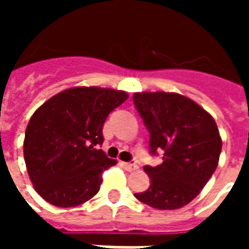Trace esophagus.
<instances>
[{"label": "esophagus", "mask_w": 249, "mask_h": 249, "mask_svg": "<svg viewBox=\"0 0 249 249\" xmlns=\"http://www.w3.org/2000/svg\"><path fill=\"white\" fill-rule=\"evenodd\" d=\"M121 165L128 171V172H133V171H136L137 169V164H135V162H121Z\"/></svg>", "instance_id": "34e87169"}]
</instances>
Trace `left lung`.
<instances>
[{
    "instance_id": "left-lung-1",
    "label": "left lung",
    "mask_w": 249,
    "mask_h": 249,
    "mask_svg": "<svg viewBox=\"0 0 249 249\" xmlns=\"http://www.w3.org/2000/svg\"><path fill=\"white\" fill-rule=\"evenodd\" d=\"M149 132V152L162 151V162L145 165L151 185L135 193L156 209L181 208L197 196L217 168L221 137L213 117L191 98L167 92L133 94Z\"/></svg>"
}]
</instances>
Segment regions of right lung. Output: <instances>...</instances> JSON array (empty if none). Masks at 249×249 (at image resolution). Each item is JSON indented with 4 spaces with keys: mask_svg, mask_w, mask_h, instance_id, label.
I'll use <instances>...</instances> for the list:
<instances>
[{
    "mask_svg": "<svg viewBox=\"0 0 249 249\" xmlns=\"http://www.w3.org/2000/svg\"><path fill=\"white\" fill-rule=\"evenodd\" d=\"M126 98L123 90L71 88L36 110L25 132L24 159L41 197L69 208L100 191L103 172L116 164L97 149L103 145L104 123Z\"/></svg>",
    "mask_w": 249,
    "mask_h": 249,
    "instance_id": "add662e5",
    "label": "right lung"
}]
</instances>
